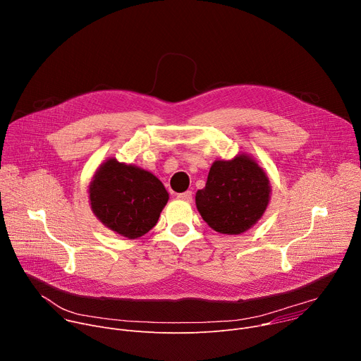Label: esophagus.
I'll return each mask as SVG.
<instances>
[{
    "instance_id": "34e87169",
    "label": "esophagus",
    "mask_w": 361,
    "mask_h": 361,
    "mask_svg": "<svg viewBox=\"0 0 361 361\" xmlns=\"http://www.w3.org/2000/svg\"><path fill=\"white\" fill-rule=\"evenodd\" d=\"M177 197H178L180 200H183V201L191 202V201H192V191H184V192H180Z\"/></svg>"
}]
</instances>
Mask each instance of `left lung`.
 I'll use <instances>...</instances> for the list:
<instances>
[{"instance_id":"1","label":"left lung","mask_w":361,"mask_h":361,"mask_svg":"<svg viewBox=\"0 0 361 361\" xmlns=\"http://www.w3.org/2000/svg\"><path fill=\"white\" fill-rule=\"evenodd\" d=\"M270 198V181L252 159L216 161L207 183L195 194L197 209L213 230L241 234L260 220Z\"/></svg>"}]
</instances>
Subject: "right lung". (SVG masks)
I'll list each match as a JSON object with an SVG mask.
<instances>
[{"instance_id": "add662e5", "label": "right lung", "mask_w": 361, "mask_h": 361, "mask_svg": "<svg viewBox=\"0 0 361 361\" xmlns=\"http://www.w3.org/2000/svg\"><path fill=\"white\" fill-rule=\"evenodd\" d=\"M90 201L102 224L133 240L157 224L169 192L156 176L110 159L90 184Z\"/></svg>"}]
</instances>
